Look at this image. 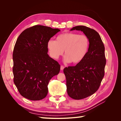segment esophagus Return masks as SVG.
<instances>
[{"label":"esophagus","mask_w":121,"mask_h":121,"mask_svg":"<svg viewBox=\"0 0 121 121\" xmlns=\"http://www.w3.org/2000/svg\"><path fill=\"white\" fill-rule=\"evenodd\" d=\"M64 68H65V66H63V65H61V68H60L61 70H63V69H64Z\"/></svg>","instance_id":"obj_1"}]
</instances>
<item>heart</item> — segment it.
<instances>
[{
  "instance_id": "b5f03b06",
  "label": "heart",
  "mask_w": 121,
  "mask_h": 121,
  "mask_svg": "<svg viewBox=\"0 0 121 121\" xmlns=\"http://www.w3.org/2000/svg\"><path fill=\"white\" fill-rule=\"evenodd\" d=\"M89 46L88 37L75 33H65L58 35L56 40H50L47 48L51 56L58 59L65 50V61L73 65L81 62L86 56Z\"/></svg>"
}]
</instances>
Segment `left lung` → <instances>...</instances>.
Instances as JSON below:
<instances>
[{"mask_svg": "<svg viewBox=\"0 0 121 121\" xmlns=\"http://www.w3.org/2000/svg\"><path fill=\"white\" fill-rule=\"evenodd\" d=\"M73 30L83 32L89 40L88 52L83 60L63 70L68 95L72 99L79 100L91 96L98 89L104 75L106 59L104 46L97 32L83 25L70 30Z\"/></svg>", "mask_w": 121, "mask_h": 121, "instance_id": "obj_1", "label": "left lung"}]
</instances>
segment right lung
Listing matches in <instances>:
<instances>
[{
    "instance_id": "obj_1",
    "label": "right lung",
    "mask_w": 121,
    "mask_h": 121,
    "mask_svg": "<svg viewBox=\"0 0 121 121\" xmlns=\"http://www.w3.org/2000/svg\"><path fill=\"white\" fill-rule=\"evenodd\" d=\"M60 31L43 25L25 30L17 38L13 52L14 83L22 96L40 100L48 94V85L58 75L60 65L48 55L47 43Z\"/></svg>"
}]
</instances>
